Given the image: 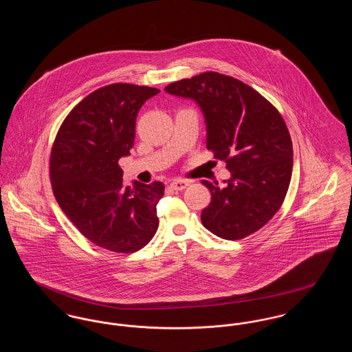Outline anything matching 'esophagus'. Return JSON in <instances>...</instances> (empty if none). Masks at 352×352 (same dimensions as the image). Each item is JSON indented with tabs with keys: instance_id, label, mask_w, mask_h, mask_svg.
Wrapping results in <instances>:
<instances>
[{
	"instance_id": "obj_1",
	"label": "esophagus",
	"mask_w": 352,
	"mask_h": 352,
	"mask_svg": "<svg viewBox=\"0 0 352 352\" xmlns=\"http://www.w3.org/2000/svg\"><path fill=\"white\" fill-rule=\"evenodd\" d=\"M171 188H174V190H177V191H181V190H184L187 186H188V182L187 181H184V179H174L171 184Z\"/></svg>"
}]
</instances>
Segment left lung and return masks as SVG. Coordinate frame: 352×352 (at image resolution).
Segmentation results:
<instances>
[{
	"label": "left lung",
	"instance_id": "8db88e82",
	"mask_svg": "<svg viewBox=\"0 0 352 352\" xmlns=\"http://www.w3.org/2000/svg\"><path fill=\"white\" fill-rule=\"evenodd\" d=\"M165 91L199 105L207 149L231 171L223 188L201 181L211 192L201 224L226 240L258 231L280 210L292 178L293 145L284 118L256 89L214 71Z\"/></svg>",
	"mask_w": 352,
	"mask_h": 352
}]
</instances>
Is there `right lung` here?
Returning a JSON list of instances; mask_svg holds the SVG:
<instances>
[{
	"label": "right lung",
	"mask_w": 352,
	"mask_h": 352,
	"mask_svg": "<svg viewBox=\"0 0 352 352\" xmlns=\"http://www.w3.org/2000/svg\"><path fill=\"white\" fill-rule=\"evenodd\" d=\"M160 89L116 83L84 98L65 118L50 157L55 199L98 247L118 253L144 248L157 232V203L165 186L122 182L118 160L131 154L135 118Z\"/></svg>",
	"instance_id": "1"
}]
</instances>
